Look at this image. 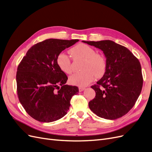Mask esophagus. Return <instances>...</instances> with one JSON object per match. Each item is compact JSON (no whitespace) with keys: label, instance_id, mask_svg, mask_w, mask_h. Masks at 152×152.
<instances>
[{"label":"esophagus","instance_id":"esophagus-1","mask_svg":"<svg viewBox=\"0 0 152 152\" xmlns=\"http://www.w3.org/2000/svg\"><path fill=\"white\" fill-rule=\"evenodd\" d=\"M79 92H82L84 90H85V87H79Z\"/></svg>","mask_w":152,"mask_h":152}]
</instances>
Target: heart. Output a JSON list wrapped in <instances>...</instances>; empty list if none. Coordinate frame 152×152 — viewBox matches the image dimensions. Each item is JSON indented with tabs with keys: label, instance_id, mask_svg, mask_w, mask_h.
<instances>
[{
	"label": "heart",
	"instance_id": "1",
	"mask_svg": "<svg viewBox=\"0 0 152 152\" xmlns=\"http://www.w3.org/2000/svg\"><path fill=\"white\" fill-rule=\"evenodd\" d=\"M70 54L75 59H84L82 70L72 74L69 82L73 85L86 86L93 81L95 75L102 76L105 72L106 61L102 54L96 53L93 48L84 44H79L72 48ZM57 64L60 70L65 73L72 71L70 59L68 55L61 53L57 58Z\"/></svg>",
	"mask_w": 152,
	"mask_h": 152
}]
</instances>
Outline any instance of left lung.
Segmentation results:
<instances>
[{"mask_svg":"<svg viewBox=\"0 0 152 152\" xmlns=\"http://www.w3.org/2000/svg\"><path fill=\"white\" fill-rule=\"evenodd\" d=\"M82 42L102 50L107 65L103 77L97 85L91 86L96 96L89 102V108L101 118L115 120L122 117L134 107L142 89L139 60L127 48L112 40Z\"/></svg>","mask_w":152,"mask_h":152,"instance_id":"8db88e82","label":"left lung"}]
</instances>
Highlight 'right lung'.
<instances>
[{
    "instance_id": "right-lung-1",
    "label": "right lung",
    "mask_w": 152,
    "mask_h": 152,
    "mask_svg": "<svg viewBox=\"0 0 152 152\" xmlns=\"http://www.w3.org/2000/svg\"><path fill=\"white\" fill-rule=\"evenodd\" d=\"M78 41L45 40L30 48L18 65V98L35 120L51 122L63 117L70 108L72 97L79 93L77 87L65 84L68 77L57 64L58 55Z\"/></svg>"
}]
</instances>
